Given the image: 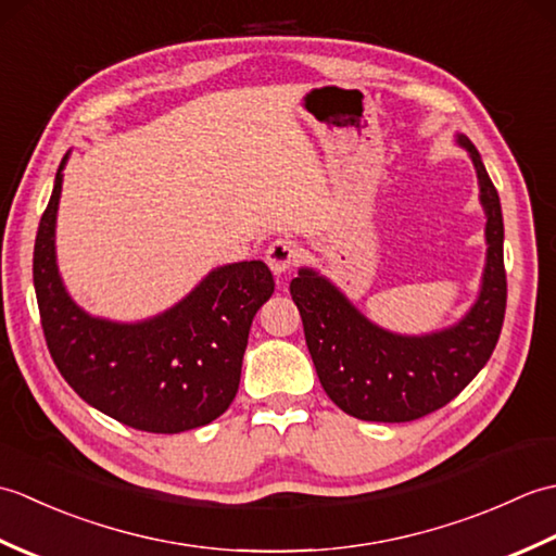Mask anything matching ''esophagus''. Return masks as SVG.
<instances>
[{
	"mask_svg": "<svg viewBox=\"0 0 556 556\" xmlns=\"http://www.w3.org/2000/svg\"><path fill=\"white\" fill-rule=\"evenodd\" d=\"M265 260L275 275H281V271H287V269L299 265L301 248L296 241H291V239H275L267 245Z\"/></svg>",
	"mask_w": 556,
	"mask_h": 556,
	"instance_id": "obj_1",
	"label": "esophagus"
}]
</instances>
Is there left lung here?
<instances>
[{
	"instance_id": "8db88e82",
	"label": "left lung",
	"mask_w": 556,
	"mask_h": 556,
	"mask_svg": "<svg viewBox=\"0 0 556 556\" xmlns=\"http://www.w3.org/2000/svg\"><path fill=\"white\" fill-rule=\"evenodd\" d=\"M458 140L476 164L490 248L480 299L456 327L430 337L389 334L313 269L291 279L317 377L353 418L408 422L428 416L464 392L497 346L506 311L502 205L476 146L464 136Z\"/></svg>"
}]
</instances>
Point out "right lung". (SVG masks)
Listing matches in <instances>:
<instances>
[{
  "mask_svg": "<svg viewBox=\"0 0 556 556\" xmlns=\"http://www.w3.org/2000/svg\"><path fill=\"white\" fill-rule=\"evenodd\" d=\"M64 162L33 251L40 323L59 372L83 401L134 430L176 434L219 418L239 392L253 317L275 293L269 267L260 260L219 267L155 320H96L66 296L54 263Z\"/></svg>",
  "mask_w": 556,
  "mask_h": 556,
  "instance_id": "right-lung-1",
  "label": "right lung"
}]
</instances>
